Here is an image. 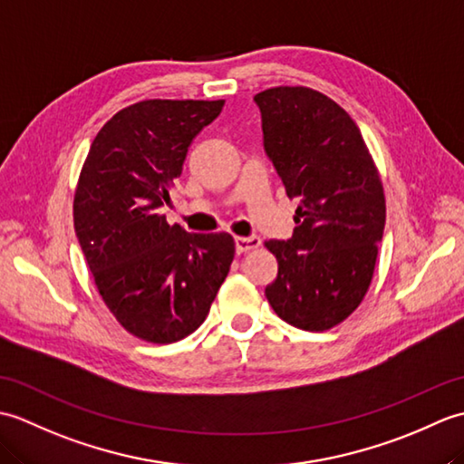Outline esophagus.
<instances>
[{
    "label": "esophagus",
    "instance_id": "34e87169",
    "mask_svg": "<svg viewBox=\"0 0 464 464\" xmlns=\"http://www.w3.org/2000/svg\"><path fill=\"white\" fill-rule=\"evenodd\" d=\"M261 245V239L257 235H251V237H235V251L237 253H247L251 249H257Z\"/></svg>",
    "mask_w": 464,
    "mask_h": 464
}]
</instances>
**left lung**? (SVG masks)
Returning a JSON list of instances; mask_svg holds the SVG:
<instances>
[{"label":"left lung","instance_id":"obj_1","mask_svg":"<svg viewBox=\"0 0 464 464\" xmlns=\"http://www.w3.org/2000/svg\"><path fill=\"white\" fill-rule=\"evenodd\" d=\"M263 147L289 199L293 237L265 243L279 263L269 304L303 331H327L359 307L372 279L384 229L377 167L349 113L309 87L255 95Z\"/></svg>","mask_w":464,"mask_h":464}]
</instances>
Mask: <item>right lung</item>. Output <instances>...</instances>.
Listing matches in <instances>:
<instances>
[{
  "label": "right lung",
  "instance_id": "add662e5",
  "mask_svg": "<svg viewBox=\"0 0 464 464\" xmlns=\"http://www.w3.org/2000/svg\"><path fill=\"white\" fill-rule=\"evenodd\" d=\"M223 105L133 103L102 127L83 163L77 239L107 309L147 343L181 341L199 327L235 257L229 233H187L161 213L191 141Z\"/></svg>",
  "mask_w": 464,
  "mask_h": 464
}]
</instances>
